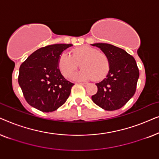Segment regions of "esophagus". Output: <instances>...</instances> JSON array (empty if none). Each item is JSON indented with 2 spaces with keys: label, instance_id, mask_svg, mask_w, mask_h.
<instances>
[{
  "label": "esophagus",
  "instance_id": "1",
  "mask_svg": "<svg viewBox=\"0 0 159 159\" xmlns=\"http://www.w3.org/2000/svg\"><path fill=\"white\" fill-rule=\"evenodd\" d=\"M79 84H82V85H87V84L86 83H83V82H79Z\"/></svg>",
  "mask_w": 159,
  "mask_h": 159
}]
</instances>
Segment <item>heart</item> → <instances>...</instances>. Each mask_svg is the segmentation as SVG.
<instances>
[{
    "label": "heart",
    "mask_w": 159,
    "mask_h": 159,
    "mask_svg": "<svg viewBox=\"0 0 159 159\" xmlns=\"http://www.w3.org/2000/svg\"><path fill=\"white\" fill-rule=\"evenodd\" d=\"M80 64L82 69L73 76L74 79L101 80L107 75L110 68L108 56L89 46L76 48L71 55L63 53L58 58V68L64 77H69Z\"/></svg>",
    "instance_id": "b5f03b06"
}]
</instances>
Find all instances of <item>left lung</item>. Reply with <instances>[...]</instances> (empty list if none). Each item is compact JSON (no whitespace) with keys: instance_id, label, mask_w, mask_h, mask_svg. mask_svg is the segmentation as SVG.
Masks as SVG:
<instances>
[{"instance_id":"left-lung-1","label":"left lung","mask_w":159,"mask_h":159,"mask_svg":"<svg viewBox=\"0 0 159 159\" xmlns=\"http://www.w3.org/2000/svg\"><path fill=\"white\" fill-rule=\"evenodd\" d=\"M110 62L107 76L95 84L98 92L93 95L94 103L106 111L121 108L133 96L139 78V69L134 58L125 50L108 43H94Z\"/></svg>"}]
</instances>
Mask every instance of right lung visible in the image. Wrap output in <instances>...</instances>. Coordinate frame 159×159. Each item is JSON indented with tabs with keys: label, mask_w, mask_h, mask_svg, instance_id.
<instances>
[{
	"label": "right lung",
	"mask_w": 159,
	"mask_h": 159,
	"mask_svg": "<svg viewBox=\"0 0 159 159\" xmlns=\"http://www.w3.org/2000/svg\"><path fill=\"white\" fill-rule=\"evenodd\" d=\"M71 44H54L32 53L19 68L18 82L25 98L32 107L52 112L66 101L75 84L63 77L58 58Z\"/></svg>",
	"instance_id": "obj_1"
}]
</instances>
